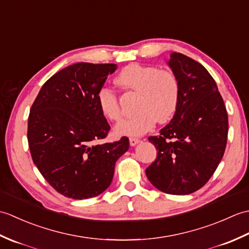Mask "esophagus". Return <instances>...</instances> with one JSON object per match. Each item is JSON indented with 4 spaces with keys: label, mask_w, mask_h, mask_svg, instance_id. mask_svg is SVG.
<instances>
[{
    "label": "esophagus",
    "mask_w": 249,
    "mask_h": 249,
    "mask_svg": "<svg viewBox=\"0 0 249 249\" xmlns=\"http://www.w3.org/2000/svg\"><path fill=\"white\" fill-rule=\"evenodd\" d=\"M139 142H140V139L138 138H129V144L131 146H135L136 144H138Z\"/></svg>",
    "instance_id": "1"
}]
</instances>
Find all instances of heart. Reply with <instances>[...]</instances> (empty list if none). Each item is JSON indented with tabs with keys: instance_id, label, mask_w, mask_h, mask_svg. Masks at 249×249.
Masks as SVG:
<instances>
[{
	"instance_id": "1",
	"label": "heart",
	"mask_w": 249,
	"mask_h": 249,
	"mask_svg": "<svg viewBox=\"0 0 249 249\" xmlns=\"http://www.w3.org/2000/svg\"><path fill=\"white\" fill-rule=\"evenodd\" d=\"M115 82L122 88L140 93L137 106L138 114L120 122L114 128L118 135L142 136L153 128L156 120L165 123L176 113L179 99V84L172 71L130 64L120 71ZM97 102L106 118L111 121L121 120L122 111L112 89L107 87L100 88Z\"/></svg>"
}]
</instances>
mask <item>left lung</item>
<instances>
[{"label": "left lung", "instance_id": "obj_1", "mask_svg": "<svg viewBox=\"0 0 249 249\" xmlns=\"http://www.w3.org/2000/svg\"><path fill=\"white\" fill-rule=\"evenodd\" d=\"M167 63L178 80V105L160 135L149 138L157 156L145 174L160 192L188 195L204 186L224 156L228 114L215 80L200 63L178 52Z\"/></svg>", "mask_w": 249, "mask_h": 249}]
</instances>
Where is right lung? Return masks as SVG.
Listing matches in <instances>:
<instances>
[{"label": "right lung", "mask_w": 249, "mask_h": 249, "mask_svg": "<svg viewBox=\"0 0 249 249\" xmlns=\"http://www.w3.org/2000/svg\"><path fill=\"white\" fill-rule=\"evenodd\" d=\"M115 70L116 64H72L47 80L32 105V160L46 181L67 198L82 200L105 192L116 160L129 149L126 137L99 143L110 126L97 93Z\"/></svg>", "instance_id": "right-lung-1"}]
</instances>
